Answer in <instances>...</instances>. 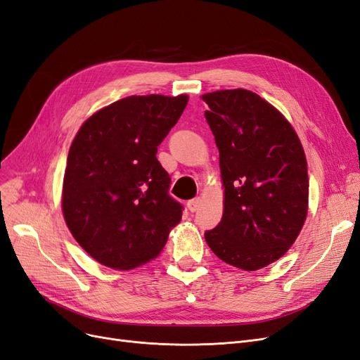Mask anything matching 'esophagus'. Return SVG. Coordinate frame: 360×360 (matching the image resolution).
<instances>
[{"mask_svg": "<svg viewBox=\"0 0 360 360\" xmlns=\"http://www.w3.org/2000/svg\"><path fill=\"white\" fill-rule=\"evenodd\" d=\"M187 207H188V210H190L191 212H195L197 210H199V207H200V199H199V197H195V199L188 200Z\"/></svg>", "mask_w": 360, "mask_h": 360, "instance_id": "esophagus-1", "label": "esophagus"}]
</instances>
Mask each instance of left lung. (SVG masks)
<instances>
[{"instance_id":"obj_1","label":"left lung","mask_w":360,"mask_h":360,"mask_svg":"<svg viewBox=\"0 0 360 360\" xmlns=\"http://www.w3.org/2000/svg\"><path fill=\"white\" fill-rule=\"evenodd\" d=\"M202 98L224 184L223 218L205 239L223 262L262 269L284 256L305 223L304 148L293 127L256 92L224 89Z\"/></svg>"}]
</instances>
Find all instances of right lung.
Returning <instances> with one entry per match:
<instances>
[{
	"label": "right lung",
	"instance_id": "add662e5",
	"mask_svg": "<svg viewBox=\"0 0 360 360\" xmlns=\"http://www.w3.org/2000/svg\"><path fill=\"white\" fill-rule=\"evenodd\" d=\"M188 97L131 96L80 127L68 150L63 212L91 257L113 269L155 259L184 206L169 194L170 176L157 160Z\"/></svg>",
	"mask_w": 360,
	"mask_h": 360
}]
</instances>
